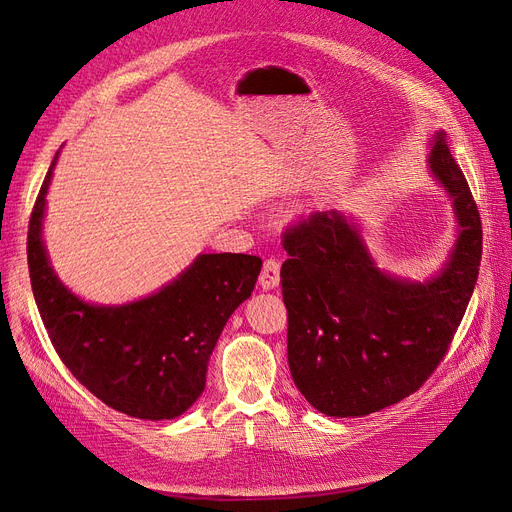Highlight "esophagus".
<instances>
[{
	"label": "esophagus",
	"mask_w": 512,
	"mask_h": 512,
	"mask_svg": "<svg viewBox=\"0 0 512 512\" xmlns=\"http://www.w3.org/2000/svg\"><path fill=\"white\" fill-rule=\"evenodd\" d=\"M278 282H280V261L270 257L263 261V268L259 272V285H261V289L270 291V289L278 287Z\"/></svg>",
	"instance_id": "34e87169"
}]
</instances>
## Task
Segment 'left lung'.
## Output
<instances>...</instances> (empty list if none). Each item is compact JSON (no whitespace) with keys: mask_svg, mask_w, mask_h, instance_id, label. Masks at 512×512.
I'll return each mask as SVG.
<instances>
[{"mask_svg":"<svg viewBox=\"0 0 512 512\" xmlns=\"http://www.w3.org/2000/svg\"><path fill=\"white\" fill-rule=\"evenodd\" d=\"M428 168L453 200L460 236L426 282L382 272L337 211L312 213L282 236L289 369L320 413L356 418L403 401L441 365L462 323L479 276L481 217L443 132Z\"/></svg>","mask_w":512,"mask_h":512,"instance_id":"left-lung-1","label":"left lung"}]
</instances>
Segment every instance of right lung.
<instances>
[{
    "label": "right lung",
    "mask_w": 512,
    "mask_h": 512,
    "mask_svg": "<svg viewBox=\"0 0 512 512\" xmlns=\"http://www.w3.org/2000/svg\"><path fill=\"white\" fill-rule=\"evenodd\" d=\"M54 156L35 198L27 263L37 310L65 367L111 409L139 420H173L206 386L227 318L251 297L261 259L200 255L177 280L126 306H92L56 278L42 242Z\"/></svg>",
    "instance_id": "1"
}]
</instances>
